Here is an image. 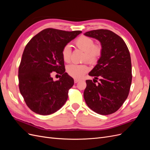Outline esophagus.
Instances as JSON below:
<instances>
[{
	"mask_svg": "<svg viewBox=\"0 0 150 150\" xmlns=\"http://www.w3.org/2000/svg\"><path fill=\"white\" fill-rule=\"evenodd\" d=\"M74 83H78L79 81V79H74Z\"/></svg>",
	"mask_w": 150,
	"mask_h": 150,
	"instance_id": "obj_1",
	"label": "esophagus"
}]
</instances>
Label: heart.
Returning <instances> with one entry per match:
<instances>
[{"label": "heart", "instance_id": "1", "mask_svg": "<svg viewBox=\"0 0 150 150\" xmlns=\"http://www.w3.org/2000/svg\"><path fill=\"white\" fill-rule=\"evenodd\" d=\"M74 43L77 47L84 52V60L91 64H95L98 61L102 53L101 47L98 45H94V40L91 38L81 35L75 40ZM61 54L63 61L66 62L70 61L71 48L69 45H66L63 47ZM88 71V67L86 64H72L67 67L68 74L77 79L82 78Z\"/></svg>", "mask_w": 150, "mask_h": 150}]
</instances>
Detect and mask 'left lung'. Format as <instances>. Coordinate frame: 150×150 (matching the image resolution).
<instances>
[{
    "label": "left lung",
    "instance_id": "obj_1",
    "mask_svg": "<svg viewBox=\"0 0 150 150\" xmlns=\"http://www.w3.org/2000/svg\"><path fill=\"white\" fill-rule=\"evenodd\" d=\"M84 35L98 40L102 47L97 64L89 73L100 81L96 85L93 80L86 81L84 100L98 114H112L119 110L129 92L132 74L128 48L121 37L107 29L91 30Z\"/></svg>",
    "mask_w": 150,
    "mask_h": 150
}]
</instances>
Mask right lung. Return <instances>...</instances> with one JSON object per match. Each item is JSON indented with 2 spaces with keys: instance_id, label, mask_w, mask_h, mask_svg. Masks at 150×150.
<instances>
[{
  "instance_id": "1",
  "label": "right lung",
  "mask_w": 150,
  "mask_h": 150,
  "mask_svg": "<svg viewBox=\"0 0 150 150\" xmlns=\"http://www.w3.org/2000/svg\"><path fill=\"white\" fill-rule=\"evenodd\" d=\"M81 33L48 28L26 45L19 67V86L27 106L33 112L51 115L66 102L74 79L65 72L61 52ZM52 71L62 75L58 81L53 80Z\"/></svg>"
}]
</instances>
